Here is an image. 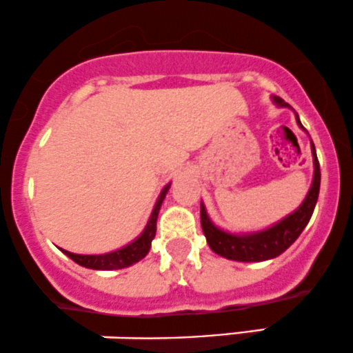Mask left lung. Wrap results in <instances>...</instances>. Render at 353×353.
<instances>
[{"label":"left lung","instance_id":"left-lung-1","mask_svg":"<svg viewBox=\"0 0 353 353\" xmlns=\"http://www.w3.org/2000/svg\"><path fill=\"white\" fill-rule=\"evenodd\" d=\"M273 102L278 107H290L280 97H273ZM296 122L301 129L300 119L296 115ZM312 154H313V165H315V172H313V183L310 188L307 197L301 203V206L276 223L274 226L268 228V230L256 231V233H246V234H231L226 231L219 230L218 226L212 224L209 219L206 208L201 204V226H203L204 236L208 239V245L219 256L234 259V261H245V263H254V261H266V259L276 258L288 250L293 243L296 241L298 236L305 230L308 224L310 218L315 209L316 199H319L320 192V164L316 159L315 145L312 142Z\"/></svg>","mask_w":353,"mask_h":353}]
</instances>
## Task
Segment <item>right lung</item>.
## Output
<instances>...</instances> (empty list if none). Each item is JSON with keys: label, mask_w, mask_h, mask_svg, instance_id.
Returning a JSON list of instances; mask_svg holds the SVG:
<instances>
[{"label": "right lung", "mask_w": 353, "mask_h": 353, "mask_svg": "<svg viewBox=\"0 0 353 353\" xmlns=\"http://www.w3.org/2000/svg\"><path fill=\"white\" fill-rule=\"evenodd\" d=\"M169 188H170V184H168L164 189H162L156 206H154V209H152V214H150L149 221H147L145 230L142 231V234L139 236L137 239H134L130 245L120 248V250L112 251V253H105V254H75V253H70V251H65V250H61V251H63L68 258H72L73 261L79 263L80 266H85V268H90V270H120V268H127V266L141 261V259L145 258V254L149 253L150 243H152L154 236H156L159 209H161V204H162V201H164L165 194H168Z\"/></svg>", "instance_id": "add662e5"}]
</instances>
